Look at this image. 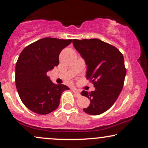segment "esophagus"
<instances>
[{"instance_id":"34e87169","label":"esophagus","mask_w":148,"mask_h":148,"mask_svg":"<svg viewBox=\"0 0 148 148\" xmlns=\"http://www.w3.org/2000/svg\"><path fill=\"white\" fill-rule=\"evenodd\" d=\"M72 91L75 93V94L76 95V96L77 97V98H79V97L81 96L80 92L78 90H77L76 88H72Z\"/></svg>"}]
</instances>
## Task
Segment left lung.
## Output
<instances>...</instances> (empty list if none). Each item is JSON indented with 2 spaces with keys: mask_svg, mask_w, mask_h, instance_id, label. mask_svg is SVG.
<instances>
[{
  "mask_svg": "<svg viewBox=\"0 0 148 148\" xmlns=\"http://www.w3.org/2000/svg\"><path fill=\"white\" fill-rule=\"evenodd\" d=\"M74 47L87 65L86 78L95 87L94 91H82L81 94L90 101L84 112L98 115L108 110L122 91L126 75L124 58L116 47L96 39L73 40Z\"/></svg>",
  "mask_w": 148,
  "mask_h": 148,
  "instance_id": "8db88e82",
  "label": "left lung"
}]
</instances>
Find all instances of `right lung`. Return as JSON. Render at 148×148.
Masks as SVG:
<instances>
[{"label":"right lung","instance_id":"obj_1","mask_svg":"<svg viewBox=\"0 0 148 148\" xmlns=\"http://www.w3.org/2000/svg\"><path fill=\"white\" fill-rule=\"evenodd\" d=\"M72 39L44 38L24 48L15 66V85L22 102L32 112L47 114L55 110L64 90L63 84H54L46 73L59 63L61 50Z\"/></svg>","mask_w":148,"mask_h":148}]
</instances>
